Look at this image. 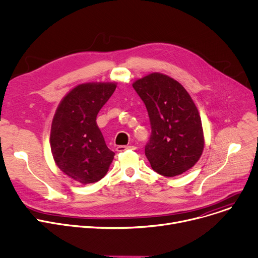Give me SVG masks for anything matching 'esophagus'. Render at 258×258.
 <instances>
[{
    "instance_id": "obj_1",
    "label": "esophagus",
    "mask_w": 258,
    "mask_h": 258,
    "mask_svg": "<svg viewBox=\"0 0 258 258\" xmlns=\"http://www.w3.org/2000/svg\"><path fill=\"white\" fill-rule=\"evenodd\" d=\"M134 150L135 149V147H133V146H118V147H116V151L117 152H124V151H126V150Z\"/></svg>"
}]
</instances>
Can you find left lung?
<instances>
[{
	"mask_svg": "<svg viewBox=\"0 0 258 258\" xmlns=\"http://www.w3.org/2000/svg\"><path fill=\"white\" fill-rule=\"evenodd\" d=\"M148 110L151 136L145 154L158 174L175 177L186 172L202 155L204 135L196 105L178 81L152 73L132 84Z\"/></svg>",
	"mask_w": 258,
	"mask_h": 258,
	"instance_id": "obj_1",
	"label": "left lung"
}]
</instances>
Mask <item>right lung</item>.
I'll use <instances>...</instances> for the list:
<instances>
[{"instance_id":"obj_1","label":"right lung","mask_w":258,"mask_h":258,"mask_svg":"<svg viewBox=\"0 0 258 258\" xmlns=\"http://www.w3.org/2000/svg\"><path fill=\"white\" fill-rule=\"evenodd\" d=\"M115 87L109 82L77 85L55 112L50 135L53 158L66 175L82 184L101 180L113 160L96 119Z\"/></svg>"}]
</instances>
